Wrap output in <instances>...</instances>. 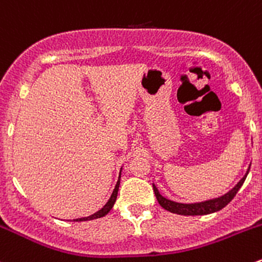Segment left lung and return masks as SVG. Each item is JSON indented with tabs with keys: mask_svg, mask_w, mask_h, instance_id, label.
I'll return each instance as SVG.
<instances>
[{
	"mask_svg": "<svg viewBox=\"0 0 262 262\" xmlns=\"http://www.w3.org/2000/svg\"><path fill=\"white\" fill-rule=\"evenodd\" d=\"M251 165V164H250ZM250 170V169H248ZM248 170L247 173L245 174V177L229 191L227 192L225 195L220 196L218 199H213V200H208V201H204V203H196V204H181V203H174L172 200H168L165 199L164 196H162L158 191L157 186L152 185V190H154L155 196H157V200L159 203V205L162 206L163 209L165 210L170 211V213H174V214H180V215H206V214H211V213H215V211L222 210L224 206H227L230 201L233 200L235 195H237L238 190L242 187L243 182H245L246 177L248 174Z\"/></svg>",
	"mask_w": 262,
	"mask_h": 262,
	"instance_id": "1",
	"label": "left lung"
}]
</instances>
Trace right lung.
<instances>
[{
    "label": "right lung",
    "mask_w": 262,
    "mask_h": 262,
    "mask_svg": "<svg viewBox=\"0 0 262 262\" xmlns=\"http://www.w3.org/2000/svg\"><path fill=\"white\" fill-rule=\"evenodd\" d=\"M120 178H121V173H120V177H118V181H117V185H116L115 190H113L112 195H111L110 200H108V203L105 204L104 206H103L102 209H100L99 211H97L95 214H93V215L90 216H86V218H79V219H74L75 222H84V220H93V219H98V218H102V216L107 215L108 213L111 211V209L113 208V205H115L116 203V199H117V193H118V187H120Z\"/></svg>",
    "instance_id": "obj_1"
}]
</instances>
